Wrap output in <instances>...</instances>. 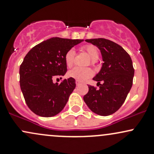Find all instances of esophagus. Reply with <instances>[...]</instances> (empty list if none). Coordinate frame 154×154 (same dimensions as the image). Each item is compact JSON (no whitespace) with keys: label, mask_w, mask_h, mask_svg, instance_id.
Here are the masks:
<instances>
[{"label":"esophagus","mask_w":154,"mask_h":154,"mask_svg":"<svg viewBox=\"0 0 154 154\" xmlns=\"http://www.w3.org/2000/svg\"><path fill=\"white\" fill-rule=\"evenodd\" d=\"M75 84H76V85L78 86V85H79V84H81V82H79V81H78V80H76L75 81Z\"/></svg>","instance_id":"esophagus-1"}]
</instances>
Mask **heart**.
Returning <instances> with one entry per match:
<instances>
[{"instance_id":"1","label":"heart","mask_w":154,"mask_h":154,"mask_svg":"<svg viewBox=\"0 0 154 154\" xmlns=\"http://www.w3.org/2000/svg\"><path fill=\"white\" fill-rule=\"evenodd\" d=\"M83 49L89 54L92 59V63L95 64L98 59L100 52L96 46L93 45H87L84 46ZM74 59H75V51L73 49H70L67 51L64 55V62H65L67 67H71L73 65ZM69 77L76 79L80 82H84L87 79L90 78L92 75V71L90 68H82V67H75L73 69L70 70L67 73Z\"/></svg>"}]
</instances>
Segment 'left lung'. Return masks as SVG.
Segmentation results:
<instances>
[{
    "instance_id": "8db88e82",
    "label": "left lung",
    "mask_w": 154,
    "mask_h": 154,
    "mask_svg": "<svg viewBox=\"0 0 154 154\" xmlns=\"http://www.w3.org/2000/svg\"><path fill=\"white\" fill-rule=\"evenodd\" d=\"M85 41L100 51L103 63L92 79L99 84V89L89 85L84 100L94 113L108 116L120 108L130 92L134 75L133 63L128 53L112 41L103 38ZM100 81L103 82L102 85Z\"/></svg>"
}]
</instances>
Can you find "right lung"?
<instances>
[{"instance_id":"1","label":"right lung","mask_w":154,"mask_h":154,"mask_svg":"<svg viewBox=\"0 0 154 154\" xmlns=\"http://www.w3.org/2000/svg\"><path fill=\"white\" fill-rule=\"evenodd\" d=\"M84 39L53 37L34 46L20 67V84L26 103L36 115L53 117L64 109L75 87L72 78L54 83L56 75H64V55Z\"/></svg>"}]
</instances>
